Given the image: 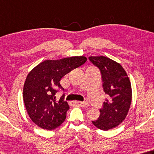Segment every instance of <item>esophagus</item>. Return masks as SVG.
Listing matches in <instances>:
<instances>
[{
	"mask_svg": "<svg viewBox=\"0 0 154 154\" xmlns=\"http://www.w3.org/2000/svg\"><path fill=\"white\" fill-rule=\"evenodd\" d=\"M74 104H78L80 106H82L83 108H87L89 106V104L88 102H72Z\"/></svg>",
	"mask_w": 154,
	"mask_h": 154,
	"instance_id": "esophagus-1",
	"label": "esophagus"
}]
</instances>
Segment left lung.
<instances>
[{
	"label": "left lung",
	"mask_w": 154,
	"mask_h": 154,
	"mask_svg": "<svg viewBox=\"0 0 154 154\" xmlns=\"http://www.w3.org/2000/svg\"><path fill=\"white\" fill-rule=\"evenodd\" d=\"M89 60L101 72L103 89L108 96L100 109L99 118L92 123L108 131L119 125L127 115L132 100L131 82L125 69L116 61L104 56L89 57Z\"/></svg>",
	"instance_id": "1"
}]
</instances>
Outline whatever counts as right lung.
I'll list each match as a JSON object with an SVG mask.
<instances>
[{"label": "right lung", "instance_id": "add662e5", "mask_svg": "<svg viewBox=\"0 0 154 154\" xmlns=\"http://www.w3.org/2000/svg\"><path fill=\"white\" fill-rule=\"evenodd\" d=\"M86 60L83 56L46 60L29 72L23 86V101L29 118L38 127L51 131L65 121L69 106L64 100L65 94L57 101V88L63 89L60 79Z\"/></svg>", "mask_w": 154, "mask_h": 154}]
</instances>
